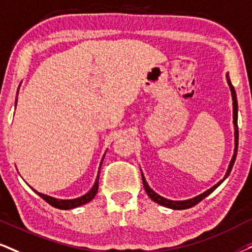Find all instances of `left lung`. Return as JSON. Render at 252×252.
Wrapping results in <instances>:
<instances>
[{
  "label": "left lung",
  "instance_id": "8db88e82",
  "mask_svg": "<svg viewBox=\"0 0 252 252\" xmlns=\"http://www.w3.org/2000/svg\"><path fill=\"white\" fill-rule=\"evenodd\" d=\"M226 82H228V85L229 88H230V91H231V95H232V114H234V126H235V150H234V155H232V159L230 161V163H229V167H228V170H226L224 178H223L221 181H219L216 183L215 186H213L212 188L208 189L204 192H202V194L197 195L196 197H192V198H189V200H185V201H172V200H168V198H164L162 196H160L159 194H157L153 189H152L150 186H148L147 181L145 180V176L144 174L141 172V176H142V182H144V187H145V190L146 192L148 194V196H150L152 200L154 202H157V203L161 204V206L163 207H167V208H170V209H176V210H181V209H188V208H191L194 207L195 204H197L198 202H201L203 200L204 197H207L208 195L212 194V192L215 190V189L219 187L221 183L224 181V180L228 178L229 174H230L231 169H232V166H234L235 163V160H236V155H237V148H238V126H237V112H238V105H237V98H236V91L234 89V86H232V84L230 82V78H229V74L226 73Z\"/></svg>",
  "mask_w": 252,
  "mask_h": 252
}]
</instances>
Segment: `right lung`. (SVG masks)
<instances>
[{
  "mask_svg": "<svg viewBox=\"0 0 252 252\" xmlns=\"http://www.w3.org/2000/svg\"><path fill=\"white\" fill-rule=\"evenodd\" d=\"M20 89V88H18ZM18 93V91H17ZM17 104V98L16 100H15V105ZM105 157V155H104ZM104 157H102L101 159V162H100V166H99V170H100V167H101V163H102V160H104ZM98 183H99V172H98V175H97V179H95V182L94 185H93V187L90 189L89 192H86L85 195H83V196L80 197H77V198H73V200H60V198H55V197H51L49 196V195H45V194H42V192H38L35 189H32L33 191L36 192L38 196H40L44 200L45 202H48L49 204H51L52 207L55 208H58V209H63V210H67V209H73V208H77V207H80L83 206V204L88 203L91 200H93V197L95 196V194H97L98 191Z\"/></svg>",
  "mask_w": 252,
  "mask_h": 252,
  "instance_id": "1",
  "label": "right lung"
}]
</instances>
